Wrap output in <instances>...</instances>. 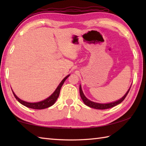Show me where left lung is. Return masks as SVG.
<instances>
[{
	"label": "left lung",
	"instance_id": "8db88e82",
	"mask_svg": "<svg viewBox=\"0 0 146 146\" xmlns=\"http://www.w3.org/2000/svg\"><path fill=\"white\" fill-rule=\"evenodd\" d=\"M130 89H131V87H130V88L128 90V91H127V92L126 93L125 95L123 96V97L122 98H120V100H117L116 102H112V103L105 104L95 103V102H92L90 100H89L88 99H87V98L85 97V96L84 95V94H83V91H82V87H81V86H80V97H81V98H82V99L83 100V102H84V104L86 105H87V106H88L90 107L96 108V109L104 110V109H107V108H111V107H115V106H116L117 105L120 104L121 102H122L125 98L126 96L127 95L128 93L129 92Z\"/></svg>",
	"mask_w": 146,
	"mask_h": 146
}]
</instances>
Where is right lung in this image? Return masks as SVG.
Masks as SVG:
<instances>
[{
    "instance_id": "obj_1",
    "label": "right lung",
    "mask_w": 146,
    "mask_h": 146,
    "mask_svg": "<svg viewBox=\"0 0 146 146\" xmlns=\"http://www.w3.org/2000/svg\"><path fill=\"white\" fill-rule=\"evenodd\" d=\"M69 76H70V75L66 76L63 80H62L61 82L60 83V85H58L57 88L56 89L54 92L50 96V97H49L48 98L45 99L44 100L41 101V102H36V103H29V102H24V101L22 100H21V99L19 98L17 96L15 95V94L13 92H12V93H13L14 97L15 98L17 99V100L21 104L24 105V106H26L28 108H33V109H39V110L44 109V108L52 106V105L55 103V102L56 101V100L59 97V95H60L61 86H63L64 82H65V80L67 79V78Z\"/></svg>"
}]
</instances>
